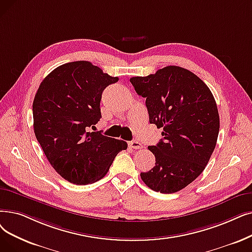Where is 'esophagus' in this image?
<instances>
[{"mask_svg":"<svg viewBox=\"0 0 252 252\" xmlns=\"http://www.w3.org/2000/svg\"><path fill=\"white\" fill-rule=\"evenodd\" d=\"M128 146H129L130 148H134V149H141V148H142V144L140 143V142L135 141V140L128 142Z\"/></svg>","mask_w":252,"mask_h":252,"instance_id":"34e87169","label":"esophagus"}]
</instances>
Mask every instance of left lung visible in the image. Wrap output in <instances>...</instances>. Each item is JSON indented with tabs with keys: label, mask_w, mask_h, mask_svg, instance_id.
Segmentation results:
<instances>
[{
	"label": "left lung",
	"mask_w": 252,
	"mask_h": 252,
	"mask_svg": "<svg viewBox=\"0 0 252 252\" xmlns=\"http://www.w3.org/2000/svg\"><path fill=\"white\" fill-rule=\"evenodd\" d=\"M129 81L146 99L149 123L163 136L148 147L156 166L140 176L152 190L177 192L200 176L215 148L220 115L214 96L198 76L177 65Z\"/></svg>",
	"instance_id": "obj_1"
}]
</instances>
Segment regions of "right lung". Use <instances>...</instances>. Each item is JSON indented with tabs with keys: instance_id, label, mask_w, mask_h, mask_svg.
<instances>
[{
	"instance_id": "1",
	"label": "right lung",
	"mask_w": 252,
	"mask_h": 252,
	"mask_svg": "<svg viewBox=\"0 0 252 252\" xmlns=\"http://www.w3.org/2000/svg\"><path fill=\"white\" fill-rule=\"evenodd\" d=\"M118 77L86 61L63 63L41 82L32 102L34 132L52 168L71 183L102 179L126 142L89 132L101 115L103 91Z\"/></svg>"
}]
</instances>
